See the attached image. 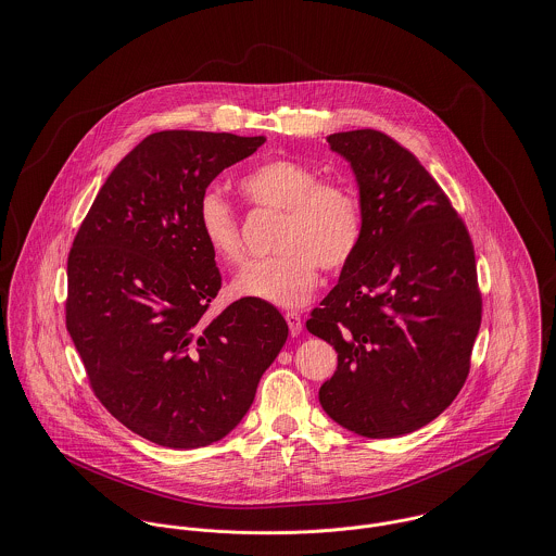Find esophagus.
Returning <instances> with one entry per match:
<instances>
[{
  "label": "esophagus",
  "instance_id": "esophagus-1",
  "mask_svg": "<svg viewBox=\"0 0 556 556\" xmlns=\"http://www.w3.org/2000/svg\"><path fill=\"white\" fill-rule=\"evenodd\" d=\"M287 318V325H289V331H291V336H300L302 333V327H304V323H302V317H300V313H287L285 315Z\"/></svg>",
  "mask_w": 556,
  "mask_h": 556
}]
</instances>
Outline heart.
<instances>
[{
    "mask_svg": "<svg viewBox=\"0 0 556 556\" xmlns=\"http://www.w3.org/2000/svg\"><path fill=\"white\" fill-rule=\"evenodd\" d=\"M243 199L256 210L280 212L276 254L250 263L233 282L241 298L278 306L304 304L317 287L318 265L344 267L364 233V210L355 190L320 181L315 168L295 160L271 159L239 179ZM197 223L207 248L227 265L243 263L239 220L231 203L210 190L197 205Z\"/></svg>",
    "mask_w": 556,
    "mask_h": 556,
    "instance_id": "1",
    "label": "heart"
}]
</instances>
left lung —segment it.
<instances>
[{
  "instance_id": "8db88e82",
  "label": "left lung",
  "mask_w": 556,
  "mask_h": 556,
  "mask_svg": "<svg viewBox=\"0 0 556 556\" xmlns=\"http://www.w3.org/2000/svg\"><path fill=\"white\" fill-rule=\"evenodd\" d=\"M351 162L362 241L306 327L338 353L323 410L368 437L408 434L463 390L481 323L473 241L447 194L379 130L327 137Z\"/></svg>"
}]
</instances>
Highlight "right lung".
Instances as JSON below:
<instances>
[{"instance_id": "add662e5", "label": "right lung", "mask_w": 556, "mask_h": 556, "mask_svg": "<svg viewBox=\"0 0 556 556\" xmlns=\"http://www.w3.org/2000/svg\"><path fill=\"white\" fill-rule=\"evenodd\" d=\"M263 143L197 130L146 137L102 184L68 254L66 327L89 386L117 421L162 447L227 437L289 336L263 300L207 315L223 278L197 205Z\"/></svg>"}]
</instances>
